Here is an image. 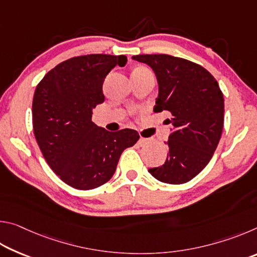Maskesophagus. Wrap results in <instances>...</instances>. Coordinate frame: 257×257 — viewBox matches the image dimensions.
<instances>
[{"mask_svg": "<svg viewBox=\"0 0 257 257\" xmlns=\"http://www.w3.org/2000/svg\"><path fill=\"white\" fill-rule=\"evenodd\" d=\"M149 142H150V139H149V138L141 137V138L138 139V145H139V146H145Z\"/></svg>", "mask_w": 257, "mask_h": 257, "instance_id": "1", "label": "esophagus"}]
</instances>
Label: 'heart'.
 <instances>
[{
  "label": "heart",
  "instance_id": "b5f03b06",
  "mask_svg": "<svg viewBox=\"0 0 257 257\" xmlns=\"http://www.w3.org/2000/svg\"><path fill=\"white\" fill-rule=\"evenodd\" d=\"M145 70H149V69H146L145 67H137L134 71H145Z\"/></svg>",
  "mask_w": 257,
  "mask_h": 257
}]
</instances>
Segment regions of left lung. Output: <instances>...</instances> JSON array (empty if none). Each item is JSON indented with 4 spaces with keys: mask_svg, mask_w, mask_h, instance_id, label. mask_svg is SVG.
<instances>
[{
    "mask_svg": "<svg viewBox=\"0 0 257 257\" xmlns=\"http://www.w3.org/2000/svg\"><path fill=\"white\" fill-rule=\"evenodd\" d=\"M133 59L154 70L159 81L154 111H168L173 125L167 160L149 171L165 184H185L206 167L219 144L224 120L222 92L215 78L191 61L168 54Z\"/></svg>",
    "mask_w": 257,
    "mask_h": 257,
    "instance_id": "obj_1",
    "label": "left lung"
}]
</instances>
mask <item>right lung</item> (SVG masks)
<instances>
[{
  "label": "right lung",
  "mask_w": 257,
  "mask_h": 257,
  "mask_svg": "<svg viewBox=\"0 0 257 257\" xmlns=\"http://www.w3.org/2000/svg\"><path fill=\"white\" fill-rule=\"evenodd\" d=\"M125 63V55L75 56L47 72L35 90V138L52 170L73 188L88 190L105 184L122 152L139 139L134 129L110 133L92 121V110L105 98L106 75Z\"/></svg>",
  "instance_id": "obj_1"
}]
</instances>
